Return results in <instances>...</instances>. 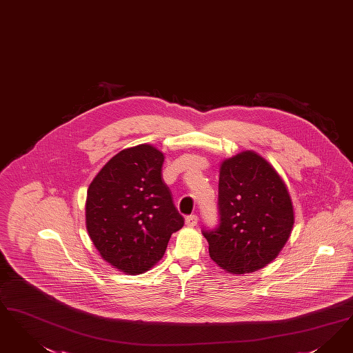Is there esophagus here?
<instances>
[{"label":"esophagus","mask_w":353,"mask_h":353,"mask_svg":"<svg viewBox=\"0 0 353 353\" xmlns=\"http://www.w3.org/2000/svg\"><path fill=\"white\" fill-rule=\"evenodd\" d=\"M198 216L197 215H189L185 218V225L188 227L197 226Z\"/></svg>","instance_id":"1"}]
</instances>
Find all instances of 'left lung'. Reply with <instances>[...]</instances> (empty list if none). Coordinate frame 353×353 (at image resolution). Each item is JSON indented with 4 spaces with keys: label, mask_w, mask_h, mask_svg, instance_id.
Returning <instances> with one entry per match:
<instances>
[{
    "label": "left lung",
    "mask_w": 353,
    "mask_h": 353,
    "mask_svg": "<svg viewBox=\"0 0 353 353\" xmlns=\"http://www.w3.org/2000/svg\"><path fill=\"white\" fill-rule=\"evenodd\" d=\"M218 208L219 226L202 234L212 261L231 274L267 267L294 225L292 198L281 176L254 151L222 161Z\"/></svg>",
    "instance_id": "1"
}]
</instances>
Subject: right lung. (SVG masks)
Instances as JSON below:
<instances>
[{"instance_id":"obj_1","label":"right lung","mask_w":353,"mask_h":353,"mask_svg":"<svg viewBox=\"0 0 353 353\" xmlns=\"http://www.w3.org/2000/svg\"><path fill=\"white\" fill-rule=\"evenodd\" d=\"M164 154L151 144L122 150L88 188L86 230L101 257L126 274H141L164 256L183 226L163 181Z\"/></svg>"}]
</instances>
